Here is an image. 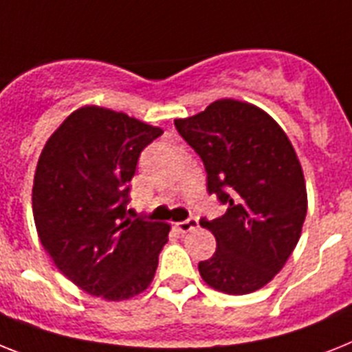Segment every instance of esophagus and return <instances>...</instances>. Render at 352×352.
<instances>
[{"mask_svg": "<svg viewBox=\"0 0 352 352\" xmlns=\"http://www.w3.org/2000/svg\"><path fill=\"white\" fill-rule=\"evenodd\" d=\"M197 219L196 217H190V219H187V221H179L176 223V228H178V232H182V234H185V232H190L194 230V228H197Z\"/></svg>", "mask_w": 352, "mask_h": 352, "instance_id": "esophagus-1", "label": "esophagus"}]
</instances>
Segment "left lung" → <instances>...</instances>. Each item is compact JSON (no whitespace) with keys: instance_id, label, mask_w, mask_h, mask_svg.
<instances>
[{"instance_id":"8db88e82","label":"left lung","mask_w":352,"mask_h":352,"mask_svg":"<svg viewBox=\"0 0 352 352\" xmlns=\"http://www.w3.org/2000/svg\"><path fill=\"white\" fill-rule=\"evenodd\" d=\"M174 126L203 160L208 194L226 205L221 217L199 219L217 243L197 264L199 275L228 295L261 289L289 259L306 219V182L292 142L268 113L234 98Z\"/></svg>"}]
</instances>
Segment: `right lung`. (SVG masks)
<instances>
[{"label":"right lung","instance_id":"obj_1","mask_svg":"<svg viewBox=\"0 0 352 352\" xmlns=\"http://www.w3.org/2000/svg\"><path fill=\"white\" fill-rule=\"evenodd\" d=\"M164 131L98 106L78 107L37 162L32 208L41 245L75 286L106 300L147 289L169 241L167 223L129 219V182Z\"/></svg>","mask_w":352,"mask_h":352}]
</instances>
